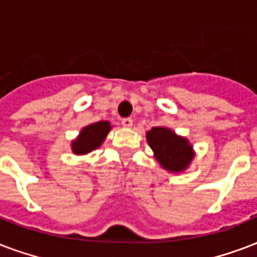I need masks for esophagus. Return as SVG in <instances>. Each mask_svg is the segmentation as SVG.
<instances>
[{
	"instance_id": "1",
	"label": "esophagus",
	"mask_w": 257,
	"mask_h": 257,
	"mask_svg": "<svg viewBox=\"0 0 257 257\" xmlns=\"http://www.w3.org/2000/svg\"><path fill=\"white\" fill-rule=\"evenodd\" d=\"M122 126L123 127H127V128H130V127H133V119H131V118L122 119Z\"/></svg>"
}]
</instances>
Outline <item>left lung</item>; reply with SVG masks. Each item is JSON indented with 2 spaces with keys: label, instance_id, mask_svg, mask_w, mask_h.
<instances>
[{
  "label": "left lung",
  "instance_id": "1",
  "mask_svg": "<svg viewBox=\"0 0 257 257\" xmlns=\"http://www.w3.org/2000/svg\"><path fill=\"white\" fill-rule=\"evenodd\" d=\"M146 139L154 151L156 160L165 170L184 172L194 158V150L188 139L177 135L168 127H153L146 133Z\"/></svg>",
  "mask_w": 257,
  "mask_h": 257
}]
</instances>
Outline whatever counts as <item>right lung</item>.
<instances>
[{"instance_id": "1", "label": "right lung", "mask_w": 257, "mask_h": 257, "mask_svg": "<svg viewBox=\"0 0 257 257\" xmlns=\"http://www.w3.org/2000/svg\"><path fill=\"white\" fill-rule=\"evenodd\" d=\"M110 130L111 123L106 122V120H100V122L83 127L79 137L71 143L73 154L83 156V154H88L97 147H100Z\"/></svg>"}]
</instances>
